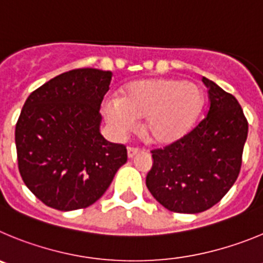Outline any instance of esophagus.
Segmentation results:
<instances>
[{"label":"esophagus","instance_id":"1","mask_svg":"<svg viewBox=\"0 0 263 263\" xmlns=\"http://www.w3.org/2000/svg\"><path fill=\"white\" fill-rule=\"evenodd\" d=\"M139 152H140V149L139 148H134V146H128V148H127V155H128L129 158L135 157Z\"/></svg>","mask_w":263,"mask_h":263}]
</instances>
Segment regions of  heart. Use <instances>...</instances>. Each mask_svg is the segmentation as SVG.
Returning a JSON list of instances; mask_svg holds the SVG:
<instances>
[{"label":"heart","instance_id":"heart-1","mask_svg":"<svg viewBox=\"0 0 263 263\" xmlns=\"http://www.w3.org/2000/svg\"><path fill=\"white\" fill-rule=\"evenodd\" d=\"M204 96L198 85L176 79L137 80L120 89L117 102L103 112L117 136L143 118L141 131L151 143L169 145L187 136L202 114Z\"/></svg>","mask_w":263,"mask_h":263}]
</instances>
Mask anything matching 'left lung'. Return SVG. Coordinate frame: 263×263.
I'll return each instance as SVG.
<instances>
[{
	"instance_id": "8db88e82",
	"label": "left lung",
	"mask_w": 263,
	"mask_h": 263,
	"mask_svg": "<svg viewBox=\"0 0 263 263\" xmlns=\"http://www.w3.org/2000/svg\"><path fill=\"white\" fill-rule=\"evenodd\" d=\"M207 117L182 140L152 151L146 187L178 214H199L220 202L238 177L248 122L237 99L211 80Z\"/></svg>"
}]
</instances>
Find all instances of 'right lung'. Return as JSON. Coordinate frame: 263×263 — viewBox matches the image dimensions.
Listing matches in <instances>:
<instances>
[{"instance_id":"right-lung-1","label":"right lung","mask_w":263,"mask_h":263,"mask_svg":"<svg viewBox=\"0 0 263 263\" xmlns=\"http://www.w3.org/2000/svg\"><path fill=\"white\" fill-rule=\"evenodd\" d=\"M112 73L93 68L61 73L26 99L15 126L25 184L48 207L73 211L96 203L127 149L101 134V103Z\"/></svg>"}]
</instances>
